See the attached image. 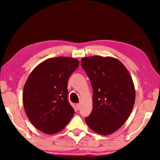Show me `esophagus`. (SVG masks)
Segmentation results:
<instances>
[{"label":"esophagus","instance_id":"34e87169","mask_svg":"<svg viewBox=\"0 0 160 160\" xmlns=\"http://www.w3.org/2000/svg\"><path fill=\"white\" fill-rule=\"evenodd\" d=\"M76 109L78 110H79L80 109V104H76Z\"/></svg>","mask_w":160,"mask_h":160}]
</instances>
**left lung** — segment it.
Here are the masks:
<instances>
[{
  "mask_svg": "<svg viewBox=\"0 0 160 160\" xmlns=\"http://www.w3.org/2000/svg\"><path fill=\"white\" fill-rule=\"evenodd\" d=\"M81 66L93 89L92 111L85 122L100 135L113 133L126 122L134 106L135 91L131 75L121 61L112 57L82 58Z\"/></svg>",
  "mask_w": 160,
  "mask_h": 160,
  "instance_id": "left-lung-1",
  "label": "left lung"
}]
</instances>
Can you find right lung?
<instances>
[{"label": "right lung", "instance_id": "obj_1", "mask_svg": "<svg viewBox=\"0 0 160 160\" xmlns=\"http://www.w3.org/2000/svg\"><path fill=\"white\" fill-rule=\"evenodd\" d=\"M79 66L70 57L48 58L35 68L24 87L22 101L34 127L46 134L63 130L74 115L68 100V81Z\"/></svg>", "mask_w": 160, "mask_h": 160}]
</instances>
